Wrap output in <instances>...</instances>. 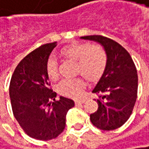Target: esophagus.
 I'll return each mask as SVG.
<instances>
[{
	"label": "esophagus",
	"instance_id": "34e87169",
	"mask_svg": "<svg viewBox=\"0 0 149 149\" xmlns=\"http://www.w3.org/2000/svg\"><path fill=\"white\" fill-rule=\"evenodd\" d=\"M84 102H85L84 100H76L75 101V104H76V105H81Z\"/></svg>",
	"mask_w": 149,
	"mask_h": 149
}]
</instances>
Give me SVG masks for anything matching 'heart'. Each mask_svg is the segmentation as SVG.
<instances>
[{
	"mask_svg": "<svg viewBox=\"0 0 149 149\" xmlns=\"http://www.w3.org/2000/svg\"><path fill=\"white\" fill-rule=\"evenodd\" d=\"M61 55L76 61V72L90 82H98L104 75L108 66V56L103 47L98 45L72 44L61 49ZM45 72L48 77L56 81L59 77L58 64L55 58L49 57ZM81 77L65 79L58 86V93L65 97L78 98L85 88Z\"/></svg>",
	"mask_w": 149,
	"mask_h": 149,
	"instance_id": "obj_1",
	"label": "heart"
}]
</instances>
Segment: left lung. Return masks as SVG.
<instances>
[{
	"label": "left lung",
	"mask_w": 149,
	"mask_h": 149,
	"mask_svg": "<svg viewBox=\"0 0 149 149\" xmlns=\"http://www.w3.org/2000/svg\"><path fill=\"white\" fill-rule=\"evenodd\" d=\"M104 47L108 56L104 75L92 92L98 96V109L90 115L93 125L103 131H113L123 126L135 105L138 78L135 64L127 51L115 40L101 36H83Z\"/></svg>",
	"instance_id": "1"
}]
</instances>
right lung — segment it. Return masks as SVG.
Masks as SVG:
<instances>
[{
    "label": "right lung",
    "mask_w": 149,
    "mask_h": 149,
    "mask_svg": "<svg viewBox=\"0 0 149 149\" xmlns=\"http://www.w3.org/2000/svg\"><path fill=\"white\" fill-rule=\"evenodd\" d=\"M56 42L41 45L17 66L10 82L9 94L14 116L27 135L48 141L60 135L66 127L67 111L74 101L49 88L45 66ZM53 100V101H51Z\"/></svg>",
    "instance_id": "obj_1"
}]
</instances>
